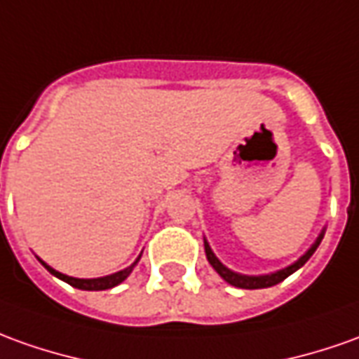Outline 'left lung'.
<instances>
[{"mask_svg": "<svg viewBox=\"0 0 359 359\" xmlns=\"http://www.w3.org/2000/svg\"><path fill=\"white\" fill-rule=\"evenodd\" d=\"M323 236H325V231L318 234V238H316L315 244H313V246H311V248H309V250L297 259V262H293L291 266L279 269V271L268 273V276H242V273L232 271V269L226 268L221 259L212 254L211 246H209V242L207 241H205V254H207V259H209V264L215 268V271H217V273H219L226 283H231V285H234V287H241V289H264V287H271V285H278V283H281L283 279L289 278L293 271H297L299 268H303V266L307 264V259L311 258V256L315 254L316 248H318V244H320V241H323Z\"/></svg>", "mask_w": 359, "mask_h": 359, "instance_id": "obj_1", "label": "left lung"}]
</instances>
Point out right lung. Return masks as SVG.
<instances>
[{"instance_id": "obj_1", "label": "right lung", "mask_w": 359, "mask_h": 359, "mask_svg": "<svg viewBox=\"0 0 359 359\" xmlns=\"http://www.w3.org/2000/svg\"><path fill=\"white\" fill-rule=\"evenodd\" d=\"M138 259H140V256H138L128 268L121 269V271H117V273H111V276H105V278H95V279H80V278H70V276H64V273H60V271H56V269H52L50 266H46L43 259H41V264H43L44 268L50 271L52 276H56L58 279H62V281H66V283H70L72 287H78V289H86V291H103V289H111L115 287V285H118V283H123L125 279L130 276V271L135 269V266L138 264Z\"/></svg>"}]
</instances>
